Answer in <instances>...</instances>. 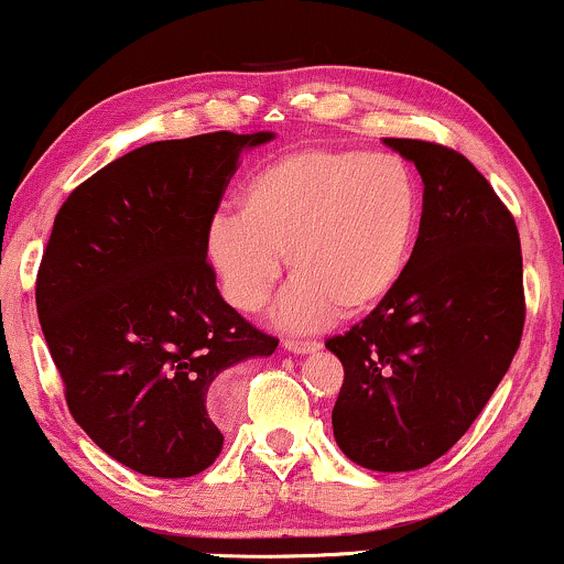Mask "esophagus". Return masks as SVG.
Returning <instances> with one entry per match:
<instances>
[{
  "instance_id": "esophagus-1",
  "label": "esophagus",
  "mask_w": 564,
  "mask_h": 564,
  "mask_svg": "<svg viewBox=\"0 0 564 564\" xmlns=\"http://www.w3.org/2000/svg\"><path fill=\"white\" fill-rule=\"evenodd\" d=\"M283 348H286L289 354H315V351H319V344H317V340L289 338V340H283Z\"/></svg>"
}]
</instances>
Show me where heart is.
<instances>
[{
  "mask_svg": "<svg viewBox=\"0 0 564 564\" xmlns=\"http://www.w3.org/2000/svg\"><path fill=\"white\" fill-rule=\"evenodd\" d=\"M422 192L401 155L306 148L262 163L239 192V216L218 213L205 258L241 312L268 302L286 254L291 283L273 319L315 330L359 317L393 294L409 268Z\"/></svg>",
  "mask_w": 564,
  "mask_h": 564,
  "instance_id": "heart-1",
  "label": "heart"
}]
</instances>
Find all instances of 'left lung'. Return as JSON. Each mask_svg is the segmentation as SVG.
<instances>
[{
	"instance_id": "1",
	"label": "left lung",
	"mask_w": 564,
	"mask_h": 564,
	"mask_svg": "<svg viewBox=\"0 0 564 564\" xmlns=\"http://www.w3.org/2000/svg\"><path fill=\"white\" fill-rule=\"evenodd\" d=\"M422 174L424 213L393 294L325 344L344 365L333 434L356 466H430L466 434L523 333L516 220L466 155L384 138Z\"/></svg>"
}]
</instances>
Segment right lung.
<instances>
[{"instance_id":"1","label":"right lung","mask_w":564,"mask_h":564,"mask_svg":"<svg viewBox=\"0 0 564 564\" xmlns=\"http://www.w3.org/2000/svg\"><path fill=\"white\" fill-rule=\"evenodd\" d=\"M275 132L161 140L83 182L54 218L35 310L69 413L106 455L187 479L224 447L216 382L278 340L220 296L205 231L239 155Z\"/></svg>"}]
</instances>
